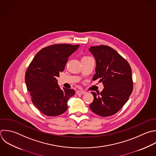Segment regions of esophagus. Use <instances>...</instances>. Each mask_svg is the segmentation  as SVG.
<instances>
[{"label": "esophagus", "instance_id": "obj_1", "mask_svg": "<svg viewBox=\"0 0 156 156\" xmlns=\"http://www.w3.org/2000/svg\"><path fill=\"white\" fill-rule=\"evenodd\" d=\"M76 93H77V94H82L86 93V91H83V90H77L76 91Z\"/></svg>", "mask_w": 156, "mask_h": 156}]
</instances>
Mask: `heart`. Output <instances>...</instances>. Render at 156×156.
Segmentation results:
<instances>
[{
  "mask_svg": "<svg viewBox=\"0 0 156 156\" xmlns=\"http://www.w3.org/2000/svg\"><path fill=\"white\" fill-rule=\"evenodd\" d=\"M87 57H87V56H85V57H83V58H87Z\"/></svg>",
  "mask_w": 156,
  "mask_h": 156,
  "instance_id": "b5f03b06",
  "label": "heart"
}]
</instances>
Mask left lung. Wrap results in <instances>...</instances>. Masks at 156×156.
Masks as SVG:
<instances>
[{
  "mask_svg": "<svg viewBox=\"0 0 156 156\" xmlns=\"http://www.w3.org/2000/svg\"><path fill=\"white\" fill-rule=\"evenodd\" d=\"M89 51L96 62L93 80L100 79L99 82H102L104 87L101 93L91 92L94 99L90 108L101 116H112L124 106L132 92L131 68L121 55L109 46H91Z\"/></svg>",
  "mask_w": 156,
  "mask_h": 156,
  "instance_id": "8db88e82",
  "label": "left lung"
}]
</instances>
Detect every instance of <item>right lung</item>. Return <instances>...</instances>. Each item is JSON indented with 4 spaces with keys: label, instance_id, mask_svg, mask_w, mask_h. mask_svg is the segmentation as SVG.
Returning a JSON list of instances; mask_svg holds the SVG:
<instances>
[{
    "label": "right lung",
    "instance_id": "add662e5",
    "mask_svg": "<svg viewBox=\"0 0 156 156\" xmlns=\"http://www.w3.org/2000/svg\"><path fill=\"white\" fill-rule=\"evenodd\" d=\"M79 47L69 44H54L39 51L27 68L25 81L33 104L45 115L58 116L68 108L75 94L73 89L60 88L57 78L65 69L69 57Z\"/></svg>",
    "mask_w": 156,
    "mask_h": 156
}]
</instances>
